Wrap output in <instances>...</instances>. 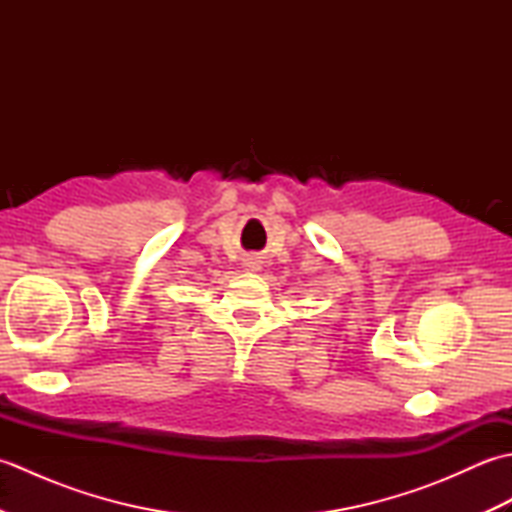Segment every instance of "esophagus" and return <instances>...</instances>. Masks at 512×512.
Masks as SVG:
<instances>
[{
  "label": "esophagus",
  "mask_w": 512,
  "mask_h": 512,
  "mask_svg": "<svg viewBox=\"0 0 512 512\" xmlns=\"http://www.w3.org/2000/svg\"><path fill=\"white\" fill-rule=\"evenodd\" d=\"M244 266H246L248 270H257V268H259V259H257V257H246V259H244Z\"/></svg>",
  "instance_id": "esophagus-1"
}]
</instances>
